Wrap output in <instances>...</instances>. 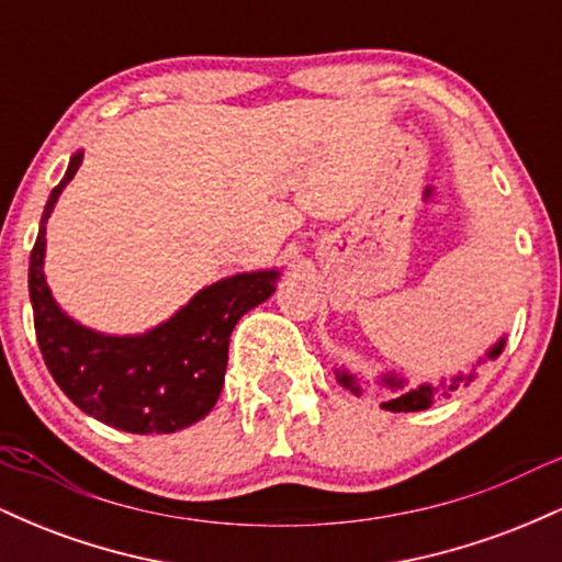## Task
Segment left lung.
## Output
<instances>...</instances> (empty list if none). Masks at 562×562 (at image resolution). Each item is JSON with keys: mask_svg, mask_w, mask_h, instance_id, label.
<instances>
[{"mask_svg": "<svg viewBox=\"0 0 562 562\" xmlns=\"http://www.w3.org/2000/svg\"><path fill=\"white\" fill-rule=\"evenodd\" d=\"M507 338L502 335L496 344L488 348L486 357L479 359V364L488 362V359H496L502 353V348H505ZM470 372H457V375H451L449 380L443 378L441 383H420V385H406V378L396 375V372H383V375H378L375 380H364L362 375H357V372H351L348 367H335V380H338V385H344L346 391H351L353 396H362V385H378L380 391H389V398H385L383 409L389 412H420V409H428V406H434L438 398H449L451 393H454L460 385H470L475 380V367Z\"/></svg>", "mask_w": 562, "mask_h": 562, "instance_id": "left-lung-1", "label": "left lung"}]
</instances>
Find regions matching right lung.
<instances>
[{
  "mask_svg": "<svg viewBox=\"0 0 562 562\" xmlns=\"http://www.w3.org/2000/svg\"><path fill=\"white\" fill-rule=\"evenodd\" d=\"M70 156L66 177L49 192L29 267L36 340L63 393L94 420L126 434H177L203 420L224 389L229 335L243 314L277 290L280 269L224 277L198 290L179 312L137 335H108L60 308L44 274L47 218L79 171Z\"/></svg>",
  "mask_w": 562,
  "mask_h": 562,
  "instance_id": "add662e5",
  "label": "right lung"
}]
</instances>
